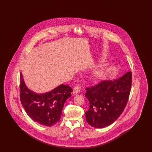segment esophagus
I'll use <instances>...</instances> for the list:
<instances>
[{
  "label": "esophagus",
  "instance_id": "obj_1",
  "mask_svg": "<svg viewBox=\"0 0 152 152\" xmlns=\"http://www.w3.org/2000/svg\"><path fill=\"white\" fill-rule=\"evenodd\" d=\"M81 89V87L80 86H76L73 88V94H79Z\"/></svg>",
  "mask_w": 152,
  "mask_h": 152
}]
</instances>
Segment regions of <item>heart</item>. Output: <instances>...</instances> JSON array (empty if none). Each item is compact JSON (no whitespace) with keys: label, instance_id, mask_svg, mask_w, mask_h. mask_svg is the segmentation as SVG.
Returning a JSON list of instances; mask_svg holds the SVG:
<instances>
[{"label":"heart","instance_id":"b5f03b06","mask_svg":"<svg viewBox=\"0 0 152 152\" xmlns=\"http://www.w3.org/2000/svg\"><path fill=\"white\" fill-rule=\"evenodd\" d=\"M101 75H102V72H100V71H98V72H97L96 73V76H100Z\"/></svg>","mask_w":152,"mask_h":152}]
</instances>
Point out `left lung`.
Segmentation results:
<instances>
[{"mask_svg": "<svg viewBox=\"0 0 152 152\" xmlns=\"http://www.w3.org/2000/svg\"><path fill=\"white\" fill-rule=\"evenodd\" d=\"M132 76V72H128L113 81H101L86 88L85 96L89 102V108L86 112L88 124L103 128L121 115L129 97Z\"/></svg>", "mask_w": 152, "mask_h": 152, "instance_id": "1", "label": "left lung"}]
</instances>
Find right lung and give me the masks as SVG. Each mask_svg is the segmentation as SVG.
Returning <instances> with one entry per match:
<instances>
[{
  "label": "right lung",
  "mask_w": 152,
  "mask_h": 152,
  "mask_svg": "<svg viewBox=\"0 0 152 152\" xmlns=\"http://www.w3.org/2000/svg\"><path fill=\"white\" fill-rule=\"evenodd\" d=\"M20 99L27 114L35 122L51 126L58 122L66 100L71 97V87L61 84L51 92L36 94L26 86L20 73Z\"/></svg>",
  "instance_id": "obj_1"
}]
</instances>
